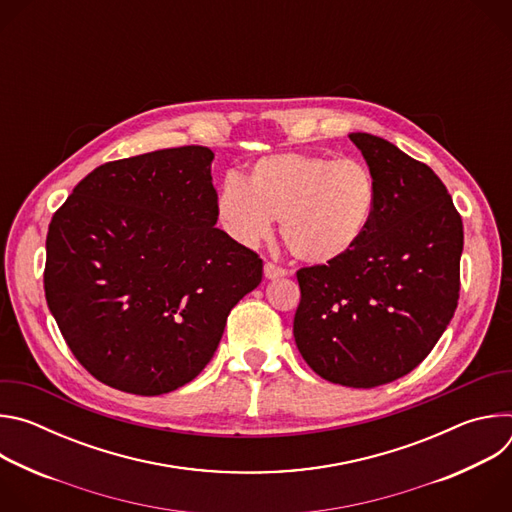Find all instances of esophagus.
I'll return each instance as SVG.
<instances>
[{"instance_id":"esophagus-1","label":"esophagus","mask_w":512,"mask_h":512,"mask_svg":"<svg viewBox=\"0 0 512 512\" xmlns=\"http://www.w3.org/2000/svg\"><path fill=\"white\" fill-rule=\"evenodd\" d=\"M263 271H265L267 279H277V277H285L287 275V269L281 267V265H275L273 261H265Z\"/></svg>"}]
</instances>
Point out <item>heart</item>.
I'll use <instances>...</instances> for the list:
<instances>
[{
	"label": "heart",
	"mask_w": 512,
	"mask_h": 512,
	"mask_svg": "<svg viewBox=\"0 0 512 512\" xmlns=\"http://www.w3.org/2000/svg\"><path fill=\"white\" fill-rule=\"evenodd\" d=\"M377 198V182L362 162L289 152L257 160L245 184L227 176L216 210L225 229L245 245L265 239L279 221L291 255L330 263L367 233Z\"/></svg>",
	"instance_id": "1"
}]
</instances>
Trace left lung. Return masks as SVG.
Returning <instances> with one entry per match:
<instances>
[{"label":"left lung","instance_id":"8db88e82","mask_svg":"<svg viewBox=\"0 0 512 512\" xmlns=\"http://www.w3.org/2000/svg\"><path fill=\"white\" fill-rule=\"evenodd\" d=\"M348 137L377 182V208L346 255L298 269L294 338L322 379L371 389L411 373L454 318L464 227L429 166L383 137Z\"/></svg>","mask_w":512,"mask_h":512}]
</instances>
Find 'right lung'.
I'll return each mask as SVG.
<instances>
[{
  "label": "right lung",
  "mask_w": 512,
  "mask_h": 512,
  "mask_svg": "<svg viewBox=\"0 0 512 512\" xmlns=\"http://www.w3.org/2000/svg\"><path fill=\"white\" fill-rule=\"evenodd\" d=\"M204 145L107 162L54 212L48 308L75 358L133 395L184 387L212 358L263 259L216 229Z\"/></svg>",
  "instance_id": "right-lung-1"
}]
</instances>
